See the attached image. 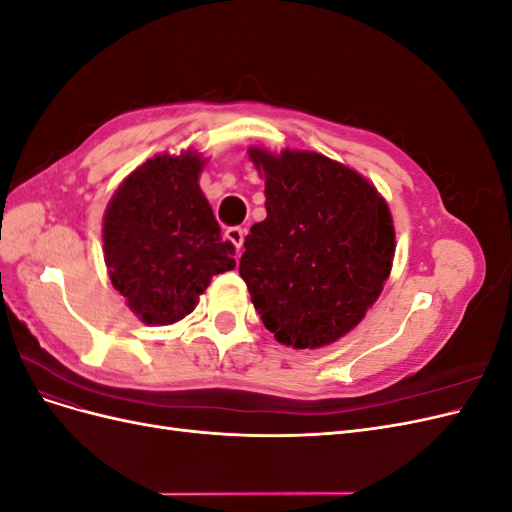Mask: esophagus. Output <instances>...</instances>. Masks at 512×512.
Returning a JSON list of instances; mask_svg holds the SVG:
<instances>
[{"instance_id": "34e87169", "label": "esophagus", "mask_w": 512, "mask_h": 512, "mask_svg": "<svg viewBox=\"0 0 512 512\" xmlns=\"http://www.w3.org/2000/svg\"><path fill=\"white\" fill-rule=\"evenodd\" d=\"M226 239L237 247V250H241V245H243V239H245V228H241V226H230V228H226Z\"/></svg>"}]
</instances>
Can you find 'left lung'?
Returning a JSON list of instances; mask_svg holds the SVG:
<instances>
[{
  "label": "left lung",
  "mask_w": 512,
  "mask_h": 512,
  "mask_svg": "<svg viewBox=\"0 0 512 512\" xmlns=\"http://www.w3.org/2000/svg\"><path fill=\"white\" fill-rule=\"evenodd\" d=\"M267 218L250 228L239 275L284 346L314 350L359 324L389 280L393 215L376 185L322 153L250 147Z\"/></svg>",
  "instance_id": "8db88e82"
}]
</instances>
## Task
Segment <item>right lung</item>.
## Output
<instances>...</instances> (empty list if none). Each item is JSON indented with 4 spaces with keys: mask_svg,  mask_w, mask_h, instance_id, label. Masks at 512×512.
I'll list each match as a JSON object with an SVG mask.
<instances>
[{
    "mask_svg": "<svg viewBox=\"0 0 512 512\" xmlns=\"http://www.w3.org/2000/svg\"><path fill=\"white\" fill-rule=\"evenodd\" d=\"M207 158L158 153L119 183L102 220L111 284L138 320L166 327L192 314L211 277L235 269L198 179Z\"/></svg>",
    "mask_w": 512,
    "mask_h": 512,
    "instance_id": "obj_1",
    "label": "right lung"
}]
</instances>
